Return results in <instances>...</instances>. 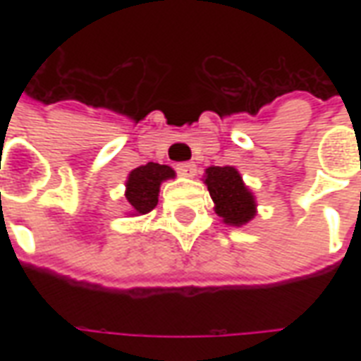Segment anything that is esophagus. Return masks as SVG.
I'll use <instances>...</instances> for the list:
<instances>
[{"label":"esophagus","mask_w":361,"mask_h":361,"mask_svg":"<svg viewBox=\"0 0 361 361\" xmlns=\"http://www.w3.org/2000/svg\"><path fill=\"white\" fill-rule=\"evenodd\" d=\"M176 172L185 178H191V176H195L197 166L193 162H180V164H176Z\"/></svg>","instance_id":"34e87169"}]
</instances>
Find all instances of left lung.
Segmentation results:
<instances>
[{
	"mask_svg": "<svg viewBox=\"0 0 361 361\" xmlns=\"http://www.w3.org/2000/svg\"><path fill=\"white\" fill-rule=\"evenodd\" d=\"M204 183L209 188L212 201L216 204V214L226 224L242 226L255 216V201L250 189L243 185L242 176L232 166H211L207 170Z\"/></svg>",
	"mask_w": 361,
	"mask_h": 361,
	"instance_id": "8db88e82",
	"label": "left lung"
}]
</instances>
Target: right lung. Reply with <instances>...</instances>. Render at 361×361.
<instances>
[{
  "instance_id": "1",
  "label": "right lung",
  "mask_w": 361,
  "mask_h": 361,
  "mask_svg": "<svg viewBox=\"0 0 361 361\" xmlns=\"http://www.w3.org/2000/svg\"><path fill=\"white\" fill-rule=\"evenodd\" d=\"M176 173L170 166L157 164V162H147L145 166L135 168L129 173L127 180L126 199L133 214H147L158 203V191L160 183L164 180H170Z\"/></svg>"
}]
</instances>
